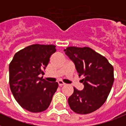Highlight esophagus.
I'll return each instance as SVG.
<instances>
[{
	"label": "esophagus",
	"mask_w": 126,
	"mask_h": 126,
	"mask_svg": "<svg viewBox=\"0 0 126 126\" xmlns=\"http://www.w3.org/2000/svg\"><path fill=\"white\" fill-rule=\"evenodd\" d=\"M58 84H59V86H63V85H65V83H64V82H63V81H61V80H59V81H58Z\"/></svg>",
	"instance_id": "esophagus-1"
}]
</instances>
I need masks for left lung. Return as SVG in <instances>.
Returning <instances> with one entry per match:
<instances>
[{
  "label": "left lung",
  "instance_id": "8db88e82",
  "mask_svg": "<svg viewBox=\"0 0 126 126\" xmlns=\"http://www.w3.org/2000/svg\"><path fill=\"white\" fill-rule=\"evenodd\" d=\"M75 65L84 89L74 92L68 98L73 112L86 114L94 112L106 102L114 83V68L107 59L91 48L68 47L64 49Z\"/></svg>",
  "mask_w": 126,
  "mask_h": 126
}]
</instances>
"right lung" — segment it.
Instances as JSON below:
<instances>
[{
  "label": "right lung",
  "instance_id": "add662e5",
  "mask_svg": "<svg viewBox=\"0 0 126 126\" xmlns=\"http://www.w3.org/2000/svg\"><path fill=\"white\" fill-rule=\"evenodd\" d=\"M55 46L33 44L14 55L9 65V83L14 98L25 110L41 112L49 107L58 88L57 82L40 77L47 65Z\"/></svg>",
  "mask_w": 126,
  "mask_h": 126
}]
</instances>
